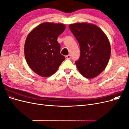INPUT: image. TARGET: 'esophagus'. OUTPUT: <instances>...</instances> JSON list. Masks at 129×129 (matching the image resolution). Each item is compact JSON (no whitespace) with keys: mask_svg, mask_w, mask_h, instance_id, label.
<instances>
[{"mask_svg":"<svg viewBox=\"0 0 129 129\" xmlns=\"http://www.w3.org/2000/svg\"><path fill=\"white\" fill-rule=\"evenodd\" d=\"M65 57H66V58H67V59H69V58H71V55H70V54H69L68 55H66Z\"/></svg>","mask_w":129,"mask_h":129,"instance_id":"34e87169","label":"esophagus"}]
</instances>
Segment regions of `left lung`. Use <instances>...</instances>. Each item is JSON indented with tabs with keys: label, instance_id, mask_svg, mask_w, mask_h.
Listing matches in <instances>:
<instances>
[{
	"label": "left lung",
	"instance_id": "1",
	"mask_svg": "<svg viewBox=\"0 0 129 129\" xmlns=\"http://www.w3.org/2000/svg\"><path fill=\"white\" fill-rule=\"evenodd\" d=\"M69 27L80 47V57L75 61L78 70L88 79L97 76L106 68L110 57L108 37L99 27L89 23H75Z\"/></svg>",
	"mask_w": 129,
	"mask_h": 129
}]
</instances>
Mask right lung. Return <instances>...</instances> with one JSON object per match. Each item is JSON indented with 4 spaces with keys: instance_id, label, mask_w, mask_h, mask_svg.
<instances>
[{
    "instance_id": "right-lung-1",
    "label": "right lung",
    "mask_w": 129,
    "mask_h": 129,
    "mask_svg": "<svg viewBox=\"0 0 129 129\" xmlns=\"http://www.w3.org/2000/svg\"><path fill=\"white\" fill-rule=\"evenodd\" d=\"M65 29L63 24L44 22L27 36L24 47L25 58L29 67L39 75H52L64 60L57 40Z\"/></svg>"
}]
</instances>
